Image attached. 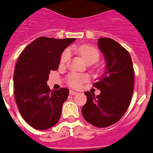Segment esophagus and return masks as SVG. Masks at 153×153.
Listing matches in <instances>:
<instances>
[{"instance_id":"obj_1","label":"esophagus","mask_w":153,"mask_h":153,"mask_svg":"<svg viewBox=\"0 0 153 153\" xmlns=\"http://www.w3.org/2000/svg\"><path fill=\"white\" fill-rule=\"evenodd\" d=\"M70 95H76L77 94V92L76 91H72V90H70Z\"/></svg>"}]
</instances>
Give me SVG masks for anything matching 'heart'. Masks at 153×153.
Here are the masks:
<instances>
[{"instance_id": "1", "label": "heart", "mask_w": 153, "mask_h": 153, "mask_svg": "<svg viewBox=\"0 0 153 153\" xmlns=\"http://www.w3.org/2000/svg\"><path fill=\"white\" fill-rule=\"evenodd\" d=\"M78 51L81 54L82 58L86 62H95L99 60V52L98 49L95 47L91 46V45H82L81 47L78 48ZM71 56V52L69 49H66L65 51L62 53L61 56L60 62L61 64H65L69 60ZM87 75H78V74H71L68 78V84L72 87L78 88L81 86V85L84 82L88 80Z\"/></svg>"}]
</instances>
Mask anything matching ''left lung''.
Returning a JSON list of instances; mask_svg holds the SVG:
<instances>
[{
  "label": "left lung",
  "mask_w": 153,
  "mask_h": 153,
  "mask_svg": "<svg viewBox=\"0 0 153 153\" xmlns=\"http://www.w3.org/2000/svg\"><path fill=\"white\" fill-rule=\"evenodd\" d=\"M98 46L105 61V71L94 84L101 93L95 96L85 92L87 102L82 112L88 123L105 128L116 123L128 109L133 94L134 69L129 53L118 42L102 38Z\"/></svg>",
  "instance_id": "left-lung-1"
}]
</instances>
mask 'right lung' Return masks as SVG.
<instances>
[{"mask_svg":"<svg viewBox=\"0 0 153 153\" xmlns=\"http://www.w3.org/2000/svg\"><path fill=\"white\" fill-rule=\"evenodd\" d=\"M75 41L41 37L18 58L14 74V98L22 118L33 128L48 129L60 119L69 90H50L47 82L50 71L58 68L64 50Z\"/></svg>","mask_w":153,"mask_h":153,"instance_id":"obj_1","label":"right lung"}]
</instances>
